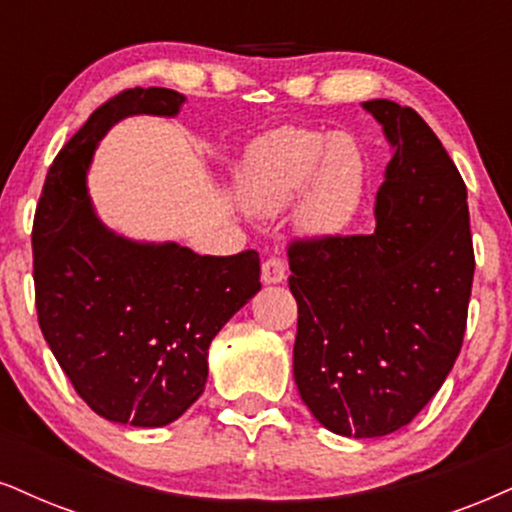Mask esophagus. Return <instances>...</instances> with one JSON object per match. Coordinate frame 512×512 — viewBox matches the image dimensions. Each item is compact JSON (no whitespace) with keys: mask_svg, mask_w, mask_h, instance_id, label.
Returning a JSON list of instances; mask_svg holds the SVG:
<instances>
[{"mask_svg":"<svg viewBox=\"0 0 512 512\" xmlns=\"http://www.w3.org/2000/svg\"><path fill=\"white\" fill-rule=\"evenodd\" d=\"M287 277V263L282 261V258H266L263 261V268H261V280L266 282V285H277V282H282Z\"/></svg>","mask_w":512,"mask_h":512,"instance_id":"34e87169","label":"esophagus"}]
</instances>
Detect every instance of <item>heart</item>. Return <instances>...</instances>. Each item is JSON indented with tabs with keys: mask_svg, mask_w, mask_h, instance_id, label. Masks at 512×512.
I'll return each mask as SVG.
<instances>
[{
	"mask_svg": "<svg viewBox=\"0 0 512 512\" xmlns=\"http://www.w3.org/2000/svg\"><path fill=\"white\" fill-rule=\"evenodd\" d=\"M368 161L361 142L339 132L277 128L249 144L237 170V197L249 211L270 216L296 201L294 220L315 237L346 230L361 208Z\"/></svg>",
	"mask_w": 512,
	"mask_h": 512,
	"instance_id": "1",
	"label": "heart"
}]
</instances>
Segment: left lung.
I'll use <instances>...</instances> for the list:
<instances>
[{"instance_id":"1","label":"left lung","mask_w":512,"mask_h":512,"mask_svg":"<svg viewBox=\"0 0 512 512\" xmlns=\"http://www.w3.org/2000/svg\"><path fill=\"white\" fill-rule=\"evenodd\" d=\"M394 156L372 235L296 239L294 382L334 434L384 437L437 394L463 346L475 275L468 189L410 106L363 102Z\"/></svg>"}]
</instances>
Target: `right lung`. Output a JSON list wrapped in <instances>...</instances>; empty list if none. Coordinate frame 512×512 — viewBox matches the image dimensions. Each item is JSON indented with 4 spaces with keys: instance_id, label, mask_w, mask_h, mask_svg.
Returning <instances> with one entry per match:
<instances>
[{
    "instance_id": "obj_1",
    "label": "right lung",
    "mask_w": 512,
    "mask_h": 512,
    "mask_svg": "<svg viewBox=\"0 0 512 512\" xmlns=\"http://www.w3.org/2000/svg\"><path fill=\"white\" fill-rule=\"evenodd\" d=\"M166 87H135L99 106L49 168L33 225L40 330L94 413L163 427L199 399L208 346L261 289L254 249L199 256L175 242H132L109 230L87 194V168L121 118L178 116Z\"/></svg>"
}]
</instances>
